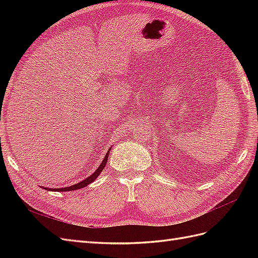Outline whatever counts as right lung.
Segmentation results:
<instances>
[{
  "mask_svg": "<svg viewBox=\"0 0 258 258\" xmlns=\"http://www.w3.org/2000/svg\"><path fill=\"white\" fill-rule=\"evenodd\" d=\"M110 150H111V148H110ZM110 150L107 151V153H106V155H105V157H104V159H103L102 163H101V165L99 166V168H98V169L95 171V172H93L89 177L85 178L84 181H82V182H80V183H77V184H75V185L70 186V187H64V188H57V189H54V188H53L52 190H54V191H69V190H75V189L83 188V187H86L87 185H89L90 183H92V182L95 181V179L99 176V174L101 173V171H102V170L104 169V167H105V165H106V162H107L108 154H110ZM45 189L51 190V188H45Z\"/></svg>",
  "mask_w": 258,
  "mask_h": 258,
  "instance_id": "obj_1",
  "label": "right lung"
}]
</instances>
